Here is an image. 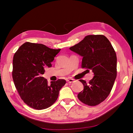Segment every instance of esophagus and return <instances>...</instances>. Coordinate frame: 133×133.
<instances>
[{
	"label": "esophagus",
	"instance_id": "obj_1",
	"mask_svg": "<svg viewBox=\"0 0 133 133\" xmlns=\"http://www.w3.org/2000/svg\"><path fill=\"white\" fill-rule=\"evenodd\" d=\"M66 82L68 83H73L74 82V79L71 78H68L66 79Z\"/></svg>",
	"mask_w": 133,
	"mask_h": 133
}]
</instances>
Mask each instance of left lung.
<instances>
[{
	"mask_svg": "<svg viewBox=\"0 0 133 133\" xmlns=\"http://www.w3.org/2000/svg\"><path fill=\"white\" fill-rule=\"evenodd\" d=\"M70 50L83 57L82 67L92 70L94 77L87 83L80 79L84 89L78 95L84 104L95 106L105 100L116 77L117 59L109 41L103 35H89Z\"/></svg>",
	"mask_w": 133,
	"mask_h": 133,
	"instance_id": "obj_1",
	"label": "left lung"
}]
</instances>
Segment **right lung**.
<instances>
[{
    "label": "right lung",
    "mask_w": 133,
    "mask_h": 133,
    "mask_svg": "<svg viewBox=\"0 0 133 133\" xmlns=\"http://www.w3.org/2000/svg\"><path fill=\"white\" fill-rule=\"evenodd\" d=\"M60 49H51L42 44L26 42L19 47L13 60V81L22 99L30 107L42 110L50 107L65 85L64 79L48 84L42 76L46 68L51 66Z\"/></svg>",
    "instance_id": "1"
}]
</instances>
